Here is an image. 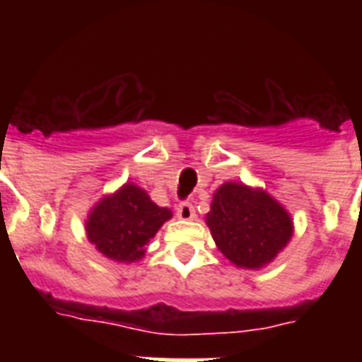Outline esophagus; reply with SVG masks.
<instances>
[{
    "instance_id": "obj_1",
    "label": "esophagus",
    "mask_w": 362,
    "mask_h": 362,
    "mask_svg": "<svg viewBox=\"0 0 362 362\" xmlns=\"http://www.w3.org/2000/svg\"><path fill=\"white\" fill-rule=\"evenodd\" d=\"M176 216L184 221H189L195 218V209H193V204L189 203H180L176 206Z\"/></svg>"
}]
</instances>
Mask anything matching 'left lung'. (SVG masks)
<instances>
[{"label": "left lung", "instance_id": "8db88e82", "mask_svg": "<svg viewBox=\"0 0 362 362\" xmlns=\"http://www.w3.org/2000/svg\"><path fill=\"white\" fill-rule=\"evenodd\" d=\"M216 246L238 269L272 263L293 237V218L263 187L226 182L212 195L206 214Z\"/></svg>", "mask_w": 362, "mask_h": 362}]
</instances>
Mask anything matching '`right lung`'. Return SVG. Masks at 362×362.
<instances>
[{
	"mask_svg": "<svg viewBox=\"0 0 362 362\" xmlns=\"http://www.w3.org/2000/svg\"><path fill=\"white\" fill-rule=\"evenodd\" d=\"M173 212L153 203L146 189L125 182L115 193L93 204L86 220V237L101 255L116 263H135L146 253V244Z\"/></svg>",
	"mask_w": 362,
	"mask_h": 362,
	"instance_id": "obj_1",
	"label": "right lung"
}]
</instances>
